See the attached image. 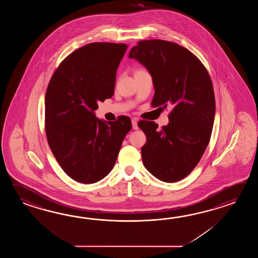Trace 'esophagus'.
<instances>
[{"label":"esophagus","instance_id":"1","mask_svg":"<svg viewBox=\"0 0 258 258\" xmlns=\"http://www.w3.org/2000/svg\"><path fill=\"white\" fill-rule=\"evenodd\" d=\"M132 126H133V129H134V130H137V129H138L137 121L136 119H133V120H132Z\"/></svg>","mask_w":258,"mask_h":258}]
</instances>
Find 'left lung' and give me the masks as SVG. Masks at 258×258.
<instances>
[{
    "label": "left lung",
    "mask_w": 258,
    "mask_h": 258,
    "mask_svg": "<svg viewBox=\"0 0 258 258\" xmlns=\"http://www.w3.org/2000/svg\"><path fill=\"white\" fill-rule=\"evenodd\" d=\"M129 58L148 69L153 79V107L172 105L168 125L154 121L138 126L147 137L143 163L157 179L175 182L198 164L214 123V89L209 72L190 50L174 42L149 39L133 47Z\"/></svg>",
    "instance_id": "left-lung-1"
}]
</instances>
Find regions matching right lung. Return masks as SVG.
Here are the masks:
<instances>
[{"instance_id": "1", "label": "right lung", "mask_w": 258, "mask_h": 258, "mask_svg": "<svg viewBox=\"0 0 258 258\" xmlns=\"http://www.w3.org/2000/svg\"><path fill=\"white\" fill-rule=\"evenodd\" d=\"M126 44L93 42L62 60L45 96V131L55 159L73 180L94 183L115 164L131 130L129 117L115 121L96 118L98 102L112 97L116 71Z\"/></svg>"}]
</instances>
